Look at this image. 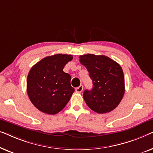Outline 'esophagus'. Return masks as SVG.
I'll list each match as a JSON object with an SVG mask.
<instances>
[{"label": "esophagus", "mask_w": 153, "mask_h": 153, "mask_svg": "<svg viewBox=\"0 0 153 153\" xmlns=\"http://www.w3.org/2000/svg\"><path fill=\"white\" fill-rule=\"evenodd\" d=\"M83 90V86L82 85H79L78 87H77L76 89V91L77 93H81Z\"/></svg>", "instance_id": "esophagus-1"}]
</instances>
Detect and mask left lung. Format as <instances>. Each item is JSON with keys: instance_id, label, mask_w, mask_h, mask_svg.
Instances as JSON below:
<instances>
[{"instance_id": "obj_1", "label": "left lung", "mask_w": 153, "mask_h": 153, "mask_svg": "<svg viewBox=\"0 0 153 153\" xmlns=\"http://www.w3.org/2000/svg\"><path fill=\"white\" fill-rule=\"evenodd\" d=\"M79 62L87 68L93 82L92 89H86L83 94L88 107L98 114L112 111L119 105L125 93L122 68L105 55H80Z\"/></svg>"}]
</instances>
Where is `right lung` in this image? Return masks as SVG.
<instances>
[{
    "label": "right lung",
    "instance_id": "obj_1",
    "mask_svg": "<svg viewBox=\"0 0 153 153\" xmlns=\"http://www.w3.org/2000/svg\"><path fill=\"white\" fill-rule=\"evenodd\" d=\"M73 59L71 55L57 54L44 57L31 68L27 78V93L36 108L55 114L64 108L75 89L71 77L63 71Z\"/></svg>",
    "mask_w": 153,
    "mask_h": 153
}]
</instances>
